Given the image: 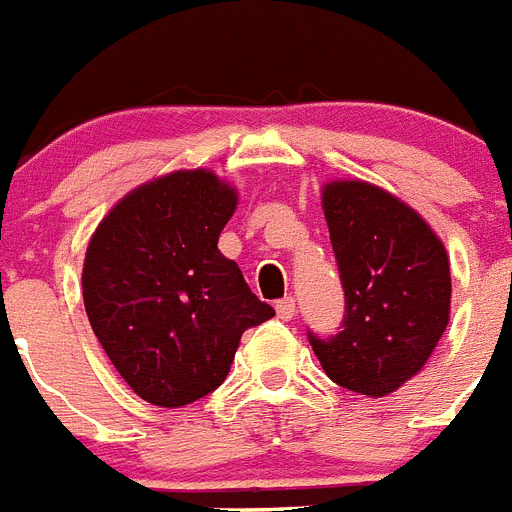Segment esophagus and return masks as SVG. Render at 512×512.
I'll return each instance as SVG.
<instances>
[{"instance_id":"1","label":"esophagus","mask_w":512,"mask_h":512,"mask_svg":"<svg viewBox=\"0 0 512 512\" xmlns=\"http://www.w3.org/2000/svg\"><path fill=\"white\" fill-rule=\"evenodd\" d=\"M277 316L282 318V321H290V318L295 316V300L292 298L277 300Z\"/></svg>"}]
</instances>
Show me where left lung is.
<instances>
[{
	"label": "left lung",
	"mask_w": 512,
	"mask_h": 512,
	"mask_svg": "<svg viewBox=\"0 0 512 512\" xmlns=\"http://www.w3.org/2000/svg\"><path fill=\"white\" fill-rule=\"evenodd\" d=\"M344 287L342 331L310 334L331 381L362 396H388L425 368L451 316V264L412 207L365 181L323 186Z\"/></svg>",
	"instance_id": "left-lung-1"
}]
</instances>
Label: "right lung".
Masks as SVG:
<instances>
[{
    "label": "right lung",
    "instance_id": "right-lung-1",
    "mask_svg": "<svg viewBox=\"0 0 512 512\" xmlns=\"http://www.w3.org/2000/svg\"><path fill=\"white\" fill-rule=\"evenodd\" d=\"M235 204L212 170H176L126 194L90 238L87 318L113 368L150 404L176 409L212 393L243 331L274 316L217 248Z\"/></svg>",
    "mask_w": 512,
    "mask_h": 512
}]
</instances>
